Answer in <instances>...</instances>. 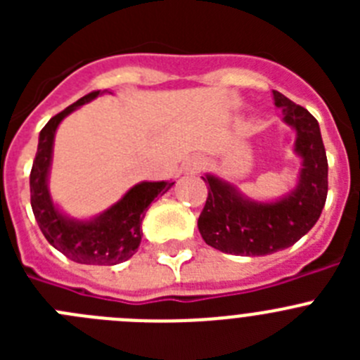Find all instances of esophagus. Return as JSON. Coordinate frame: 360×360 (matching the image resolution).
<instances>
[{
	"label": "esophagus",
	"instance_id": "34e87169",
	"mask_svg": "<svg viewBox=\"0 0 360 360\" xmlns=\"http://www.w3.org/2000/svg\"><path fill=\"white\" fill-rule=\"evenodd\" d=\"M202 169V160L200 158H193L189 162V171H200Z\"/></svg>",
	"mask_w": 360,
	"mask_h": 360
}]
</instances>
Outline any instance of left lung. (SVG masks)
<instances>
[{
    "label": "left lung",
    "instance_id": "obj_1",
    "mask_svg": "<svg viewBox=\"0 0 360 360\" xmlns=\"http://www.w3.org/2000/svg\"><path fill=\"white\" fill-rule=\"evenodd\" d=\"M285 122L297 131L295 151L303 158L299 184L287 198L259 203L243 198L231 184L207 174L209 196L198 218L205 243L234 256H266L287 249L310 231L328 195V160L316 117L274 91Z\"/></svg>",
    "mask_w": 360,
    "mask_h": 360
}]
</instances>
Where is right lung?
I'll use <instances>...</instances> for the list:
<instances>
[{
  "instance_id": "obj_1",
  "label": "right lung",
  "mask_w": 360,
  "mask_h": 360,
  "mask_svg": "<svg viewBox=\"0 0 360 360\" xmlns=\"http://www.w3.org/2000/svg\"><path fill=\"white\" fill-rule=\"evenodd\" d=\"M98 91L84 95L61 113L53 115L39 133L36 158L30 171V203L41 232L52 247L82 265H117L133 256L142 240V218L149 203L164 195L174 182H142L124 195L120 202L98 218L73 221L53 207L46 176L52 160L53 135L63 119L84 103H90Z\"/></svg>"
}]
</instances>
